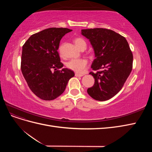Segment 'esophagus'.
<instances>
[{"label":"esophagus","mask_w":152,"mask_h":152,"mask_svg":"<svg viewBox=\"0 0 152 152\" xmlns=\"http://www.w3.org/2000/svg\"><path fill=\"white\" fill-rule=\"evenodd\" d=\"M75 75L76 76V77H82L84 75V74H81V73H75Z\"/></svg>","instance_id":"esophagus-1"}]
</instances>
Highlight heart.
<instances>
[{
	"label": "heart",
	"instance_id": "obj_1",
	"mask_svg": "<svg viewBox=\"0 0 152 152\" xmlns=\"http://www.w3.org/2000/svg\"><path fill=\"white\" fill-rule=\"evenodd\" d=\"M75 44L76 46L80 49L83 45H86L85 40L82 38H77L75 39ZM87 65V61L86 59H72L66 63V66L70 70L77 73H82Z\"/></svg>",
	"mask_w": 152,
	"mask_h": 152
}]
</instances>
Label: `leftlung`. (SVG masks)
I'll use <instances>...</instances> for the list:
<instances>
[{
	"instance_id": "left-lung-1",
	"label": "left lung",
	"mask_w": 152,
	"mask_h": 152,
	"mask_svg": "<svg viewBox=\"0 0 152 152\" xmlns=\"http://www.w3.org/2000/svg\"><path fill=\"white\" fill-rule=\"evenodd\" d=\"M93 48L95 59L91 72L95 80L87 93L93 99L103 102L120 91L132 71L133 56L125 37L111 30L91 28L81 30Z\"/></svg>"
}]
</instances>
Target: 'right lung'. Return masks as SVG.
<instances>
[{
	"instance_id": "1",
	"label": "right lung",
	"mask_w": 152,
	"mask_h": 152,
	"mask_svg": "<svg viewBox=\"0 0 152 152\" xmlns=\"http://www.w3.org/2000/svg\"><path fill=\"white\" fill-rule=\"evenodd\" d=\"M72 31L66 28H50L30 37L23 46L21 70L31 91L44 100L56 99L65 91L75 73L62 68L58 49L60 40Z\"/></svg>"
}]
</instances>
